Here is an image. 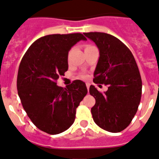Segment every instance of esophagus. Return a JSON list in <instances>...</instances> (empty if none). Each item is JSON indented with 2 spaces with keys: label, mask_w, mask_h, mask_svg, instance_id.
I'll return each mask as SVG.
<instances>
[{
  "label": "esophagus",
  "mask_w": 159,
  "mask_h": 159,
  "mask_svg": "<svg viewBox=\"0 0 159 159\" xmlns=\"http://www.w3.org/2000/svg\"><path fill=\"white\" fill-rule=\"evenodd\" d=\"M89 86H90V84L89 83H86V87H87V89H89Z\"/></svg>",
  "instance_id": "esophagus-1"
}]
</instances>
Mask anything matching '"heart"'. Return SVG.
Returning <instances> with one entry per match:
<instances>
[{
  "mask_svg": "<svg viewBox=\"0 0 159 159\" xmlns=\"http://www.w3.org/2000/svg\"><path fill=\"white\" fill-rule=\"evenodd\" d=\"M90 47H93V46H90V45H88V46H86V48H90ZM81 78H85V77L83 76V77H81Z\"/></svg>",
  "mask_w": 159,
  "mask_h": 159,
  "instance_id": "b5f03b06",
  "label": "heart"
}]
</instances>
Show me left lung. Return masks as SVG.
I'll list each match as a JSON object with an SVG mask.
<instances>
[{"mask_svg":"<svg viewBox=\"0 0 159 159\" xmlns=\"http://www.w3.org/2000/svg\"><path fill=\"white\" fill-rule=\"evenodd\" d=\"M84 35L100 51L93 82L108 86L106 92L101 93L90 85L89 93L96 100L91 108L93 119L102 129L120 132L131 124L141 100L142 80L138 66L131 51L116 37L104 32Z\"/></svg>","mask_w":159,"mask_h":159,"instance_id":"left-lung-1","label":"left lung"}]
</instances>
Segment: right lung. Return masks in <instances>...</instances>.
Masks as SVG:
<instances>
[{
    "label": "right lung",
    "mask_w": 159,
    "mask_h": 159,
    "mask_svg": "<svg viewBox=\"0 0 159 159\" xmlns=\"http://www.w3.org/2000/svg\"><path fill=\"white\" fill-rule=\"evenodd\" d=\"M81 33L54 34L38 39L22 58L16 86L23 108L37 128L50 135L63 132L74 124L76 109L88 93L76 80L66 88L57 80L68 70V53Z\"/></svg>",
    "instance_id": "obj_1"
}]
</instances>
